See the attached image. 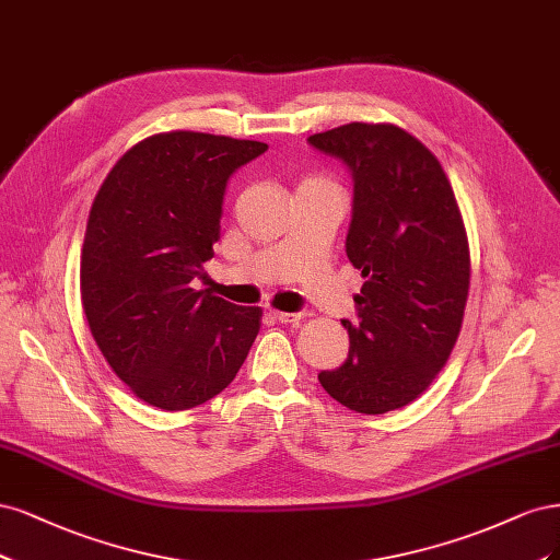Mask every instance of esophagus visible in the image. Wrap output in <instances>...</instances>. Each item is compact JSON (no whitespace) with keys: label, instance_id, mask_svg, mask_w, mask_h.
I'll list each match as a JSON object with an SVG mask.
<instances>
[{"label":"esophagus","instance_id":"1","mask_svg":"<svg viewBox=\"0 0 560 560\" xmlns=\"http://www.w3.org/2000/svg\"><path fill=\"white\" fill-rule=\"evenodd\" d=\"M269 318H275L277 323H298L302 318V314H288V312H275L269 310Z\"/></svg>","mask_w":560,"mask_h":560}]
</instances>
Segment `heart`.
<instances>
[{
	"mask_svg": "<svg viewBox=\"0 0 560 560\" xmlns=\"http://www.w3.org/2000/svg\"><path fill=\"white\" fill-rule=\"evenodd\" d=\"M335 186L328 176H320V174H314V176H306L304 182L300 186Z\"/></svg>",
	"mask_w": 560,
	"mask_h": 560,
	"instance_id": "obj_1",
	"label": "heart"
}]
</instances>
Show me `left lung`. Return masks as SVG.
<instances>
[{"mask_svg":"<svg viewBox=\"0 0 560 560\" xmlns=\"http://www.w3.org/2000/svg\"><path fill=\"white\" fill-rule=\"evenodd\" d=\"M353 174L347 256L365 279L349 355L318 374L337 402L386 413L413 402L456 347L470 291V244L454 188L430 149L390 122L310 137Z\"/></svg>","mask_w":560,"mask_h":560,"instance_id":"1","label":"left lung"}]
</instances>
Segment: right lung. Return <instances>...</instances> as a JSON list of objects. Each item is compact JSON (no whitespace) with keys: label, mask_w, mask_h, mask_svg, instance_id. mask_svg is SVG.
Segmentation results:
<instances>
[{"label":"right lung","mask_w":560,"mask_h":560,"mask_svg":"<svg viewBox=\"0 0 560 560\" xmlns=\"http://www.w3.org/2000/svg\"><path fill=\"white\" fill-rule=\"evenodd\" d=\"M267 143L160 132L125 153L90 207L81 302L102 355L139 400L192 409L237 376L260 306H237L190 281L221 240L225 184Z\"/></svg>","instance_id":"obj_1"}]
</instances>
